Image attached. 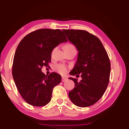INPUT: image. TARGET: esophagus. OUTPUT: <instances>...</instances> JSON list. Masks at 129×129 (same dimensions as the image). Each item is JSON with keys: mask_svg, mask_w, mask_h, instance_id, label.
Listing matches in <instances>:
<instances>
[{"mask_svg": "<svg viewBox=\"0 0 129 129\" xmlns=\"http://www.w3.org/2000/svg\"><path fill=\"white\" fill-rule=\"evenodd\" d=\"M67 80V78H65V77H62V79H61V81L62 82H65V81H66Z\"/></svg>", "mask_w": 129, "mask_h": 129, "instance_id": "esophagus-1", "label": "esophagus"}]
</instances>
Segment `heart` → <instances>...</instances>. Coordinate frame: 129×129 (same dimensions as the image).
Listing matches in <instances>:
<instances>
[{
  "mask_svg": "<svg viewBox=\"0 0 129 129\" xmlns=\"http://www.w3.org/2000/svg\"><path fill=\"white\" fill-rule=\"evenodd\" d=\"M74 47L72 44H68L65 47ZM55 70L58 73L61 74H64L66 73L68 70V67L66 65L64 64H62V63H59V64H57L55 65Z\"/></svg>",
  "mask_w": 129,
  "mask_h": 129,
  "instance_id": "b5f03b06",
  "label": "heart"
}]
</instances>
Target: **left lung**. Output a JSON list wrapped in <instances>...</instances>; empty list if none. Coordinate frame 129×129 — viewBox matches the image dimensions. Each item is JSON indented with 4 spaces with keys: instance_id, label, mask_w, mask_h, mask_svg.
I'll return each mask as SVG.
<instances>
[{
    "instance_id": "left-lung-1",
    "label": "left lung",
    "mask_w": 129,
    "mask_h": 129,
    "mask_svg": "<svg viewBox=\"0 0 129 129\" xmlns=\"http://www.w3.org/2000/svg\"><path fill=\"white\" fill-rule=\"evenodd\" d=\"M68 40L78 51L76 65L70 72L82 79L70 78L74 88L69 92L73 103L79 107H87L96 103L108 85L111 62L106 50L100 39L86 30L63 29Z\"/></svg>"
}]
</instances>
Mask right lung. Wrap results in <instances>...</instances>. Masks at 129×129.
Listing matches in <instances>:
<instances>
[{
    "label": "right lung",
    "mask_w": 129,
    "mask_h": 129,
    "mask_svg": "<svg viewBox=\"0 0 129 129\" xmlns=\"http://www.w3.org/2000/svg\"><path fill=\"white\" fill-rule=\"evenodd\" d=\"M67 38L59 29H41L30 33L16 49L12 65V76L22 99L30 105L43 107L51 101L55 86L61 77L52 72L48 76L42 72L48 67L53 48Z\"/></svg>",
    "instance_id": "1"
}]
</instances>
